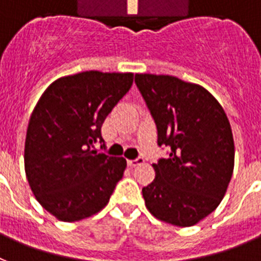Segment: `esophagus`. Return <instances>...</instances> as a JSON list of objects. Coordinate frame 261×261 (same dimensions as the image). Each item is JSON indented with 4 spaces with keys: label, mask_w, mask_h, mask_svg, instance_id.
Segmentation results:
<instances>
[{
    "label": "esophagus",
    "mask_w": 261,
    "mask_h": 261,
    "mask_svg": "<svg viewBox=\"0 0 261 261\" xmlns=\"http://www.w3.org/2000/svg\"><path fill=\"white\" fill-rule=\"evenodd\" d=\"M144 162V159L143 158H137V159H134V161H128L127 162V163H128V166H130V167H135V166H139V164H142Z\"/></svg>",
    "instance_id": "esophagus-1"
}]
</instances>
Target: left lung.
Segmentation results:
<instances>
[{
	"label": "left lung",
	"mask_w": 261,
	"mask_h": 261,
	"mask_svg": "<svg viewBox=\"0 0 261 261\" xmlns=\"http://www.w3.org/2000/svg\"><path fill=\"white\" fill-rule=\"evenodd\" d=\"M158 128V144L171 148L152 164L155 178L142 188L156 219L191 227L224 198L235 164L229 120L215 97L196 83L172 75L135 74Z\"/></svg>",
	"instance_id": "8db88e82"
}]
</instances>
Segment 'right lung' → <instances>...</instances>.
Here are the masks:
<instances>
[{
    "label": "right lung",
    "mask_w": 261,
    "mask_h": 261,
    "mask_svg": "<svg viewBox=\"0 0 261 261\" xmlns=\"http://www.w3.org/2000/svg\"><path fill=\"white\" fill-rule=\"evenodd\" d=\"M133 73L90 70L61 76L43 91L26 131L25 172L33 194L61 222L105 208L127 162L98 154L100 127L130 90Z\"/></svg>",
    "instance_id": "add662e5"
}]
</instances>
